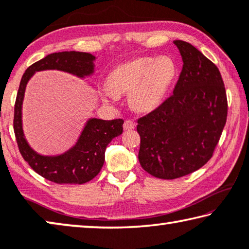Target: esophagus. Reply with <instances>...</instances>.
<instances>
[{"label": "esophagus", "mask_w": 249, "mask_h": 249, "mask_svg": "<svg viewBox=\"0 0 249 249\" xmlns=\"http://www.w3.org/2000/svg\"><path fill=\"white\" fill-rule=\"evenodd\" d=\"M135 122H133L131 120H126L124 122V129L125 131H131V129H133L135 127Z\"/></svg>", "instance_id": "1"}]
</instances>
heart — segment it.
Wrapping results in <instances>:
<instances>
[{"label": "heart", "instance_id": "b5f03b06", "mask_svg": "<svg viewBox=\"0 0 249 249\" xmlns=\"http://www.w3.org/2000/svg\"><path fill=\"white\" fill-rule=\"evenodd\" d=\"M178 68L172 58L141 57L120 65L108 73L104 98L114 101L116 95L129 94L132 108L148 113L158 108L176 79Z\"/></svg>", "mask_w": 249, "mask_h": 249}]
</instances>
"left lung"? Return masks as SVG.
Wrapping results in <instances>:
<instances>
[{"label": "left lung", "instance_id": "left-lung-1", "mask_svg": "<svg viewBox=\"0 0 249 249\" xmlns=\"http://www.w3.org/2000/svg\"><path fill=\"white\" fill-rule=\"evenodd\" d=\"M173 43L183 61L173 95L137 121L140 164L164 180L190 174L210 160L228 110L217 66L192 44L182 40Z\"/></svg>", "mask_w": 249, "mask_h": 249}]
</instances>
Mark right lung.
<instances>
[{"label": "right lung", "mask_w": 249, "mask_h": 249, "mask_svg": "<svg viewBox=\"0 0 249 249\" xmlns=\"http://www.w3.org/2000/svg\"><path fill=\"white\" fill-rule=\"evenodd\" d=\"M95 55L79 51L50 53L35 62L22 76L14 105V134L18 150L29 165L44 179L59 184H83L94 179L103 168L105 151L114 137L123 133V120L88 118L75 145L58 155H42L33 150L24 136L22 104L27 84L36 71L59 70L78 78L95 72Z\"/></svg>", "instance_id": "add662e5"}]
</instances>
